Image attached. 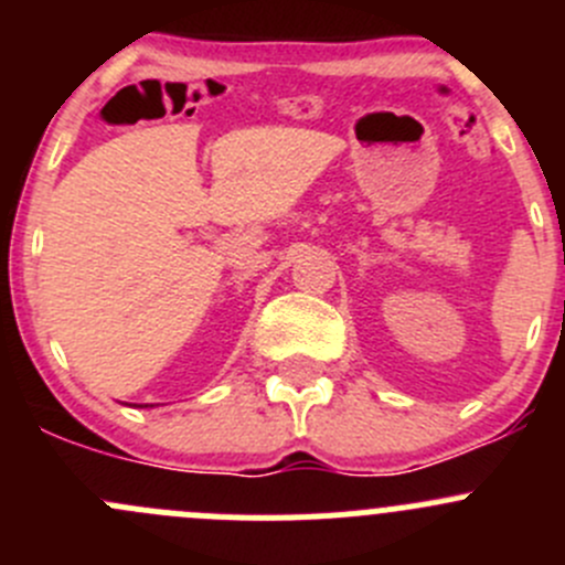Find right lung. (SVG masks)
<instances>
[{"label": "right lung", "instance_id": "add662e5", "mask_svg": "<svg viewBox=\"0 0 565 565\" xmlns=\"http://www.w3.org/2000/svg\"><path fill=\"white\" fill-rule=\"evenodd\" d=\"M145 407H147V404H145ZM150 407H152V404H150Z\"/></svg>", "mask_w": 565, "mask_h": 565}]
</instances>
